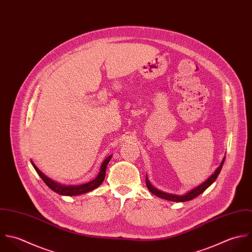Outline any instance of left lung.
I'll list each match as a JSON object with an SVG mask.
<instances>
[{
	"instance_id": "left-lung-1",
	"label": "left lung",
	"mask_w": 252,
	"mask_h": 252,
	"mask_svg": "<svg viewBox=\"0 0 252 252\" xmlns=\"http://www.w3.org/2000/svg\"><path fill=\"white\" fill-rule=\"evenodd\" d=\"M224 160H225V158H223V160H222V162L220 163V165H219V167L215 170V172L206 180V181H204L202 184H201L200 186H198L197 188H195V189H193V190H191L189 193H187V194H185L184 196H176V195H171V194H166V193H163V192H161V191H158V190H157L155 187H153L152 186L151 183L149 182V180H148V178L146 177V186H147V188H148V190L151 192L152 194H154V195H156L157 197H158V198H161V199H164V200H168V201H191V200H193V199H195L196 197H198L199 195H201L202 192H204L215 180H216V178H217V176L219 175V173H220V171H221V169H222V166H223V163H224Z\"/></svg>"
}]
</instances>
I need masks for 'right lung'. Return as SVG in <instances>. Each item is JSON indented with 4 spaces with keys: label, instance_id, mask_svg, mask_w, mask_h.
<instances>
[{
    "label": "right lung",
    "instance_id": "right-lung-1",
    "mask_svg": "<svg viewBox=\"0 0 252 252\" xmlns=\"http://www.w3.org/2000/svg\"><path fill=\"white\" fill-rule=\"evenodd\" d=\"M112 156L106 158V159L103 161V163L101 164L100 171L98 173V175L96 176L95 179H94L93 181L83 184V185H78V186H64V185H60L54 181H52L50 178H48L33 162V166L36 169L37 173L40 175V177L43 179V181L48 185V187H50L52 191H54L55 193L59 194V195H64V196H77V195H81V194H85L88 192H91L93 190H94L95 188H97L98 186H100L101 183L104 181L105 178V173H106V167L108 162L110 161Z\"/></svg>",
    "mask_w": 252,
    "mask_h": 252
}]
</instances>
